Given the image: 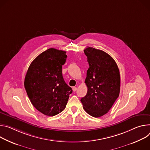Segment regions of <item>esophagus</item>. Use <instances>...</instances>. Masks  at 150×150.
Masks as SVG:
<instances>
[{
    "label": "esophagus",
    "instance_id": "esophagus-1",
    "mask_svg": "<svg viewBox=\"0 0 150 150\" xmlns=\"http://www.w3.org/2000/svg\"><path fill=\"white\" fill-rule=\"evenodd\" d=\"M73 91H74V92H75V91H77V88L76 87H75V86H74V87H73Z\"/></svg>",
    "mask_w": 150,
    "mask_h": 150
}]
</instances>
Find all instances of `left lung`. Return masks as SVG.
Segmentation results:
<instances>
[{
    "label": "left lung",
    "instance_id": "left-lung-1",
    "mask_svg": "<svg viewBox=\"0 0 150 150\" xmlns=\"http://www.w3.org/2000/svg\"><path fill=\"white\" fill-rule=\"evenodd\" d=\"M84 52L89 65L85 81L88 92L80 101L86 112L99 117L108 112L119 96L120 71L114 59L104 51L88 47Z\"/></svg>",
    "mask_w": 150,
    "mask_h": 150
}]
</instances>
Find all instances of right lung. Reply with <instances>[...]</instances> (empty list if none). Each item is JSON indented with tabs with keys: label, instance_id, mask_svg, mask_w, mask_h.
I'll return each mask as SVG.
<instances>
[{
	"label": "right lung",
	"instance_id": "right-lung-1",
	"mask_svg": "<svg viewBox=\"0 0 150 150\" xmlns=\"http://www.w3.org/2000/svg\"><path fill=\"white\" fill-rule=\"evenodd\" d=\"M65 54L54 48L47 49L32 61L25 77L24 87L31 104L46 115L62 112L73 92L62 77Z\"/></svg>",
	"mask_w": 150,
	"mask_h": 150
}]
</instances>
